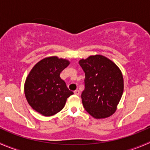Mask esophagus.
<instances>
[{
    "instance_id": "obj_1",
    "label": "esophagus",
    "mask_w": 150,
    "mask_h": 150,
    "mask_svg": "<svg viewBox=\"0 0 150 150\" xmlns=\"http://www.w3.org/2000/svg\"><path fill=\"white\" fill-rule=\"evenodd\" d=\"M74 93H75V95H79L80 94V91L79 90H75V91H74Z\"/></svg>"
}]
</instances>
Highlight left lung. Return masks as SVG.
Returning <instances> with one entry per match:
<instances>
[{"instance_id": "8db88e82", "label": "left lung", "mask_w": 150, "mask_h": 150, "mask_svg": "<svg viewBox=\"0 0 150 150\" xmlns=\"http://www.w3.org/2000/svg\"><path fill=\"white\" fill-rule=\"evenodd\" d=\"M85 72V89L81 99L85 110L96 119L114 114L123 93L122 74L110 59L92 55L79 61Z\"/></svg>"}]
</instances>
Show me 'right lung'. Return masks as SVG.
<instances>
[{"instance_id":"add662e5","label":"right lung","mask_w":150,"mask_h":150,"mask_svg":"<svg viewBox=\"0 0 150 150\" xmlns=\"http://www.w3.org/2000/svg\"><path fill=\"white\" fill-rule=\"evenodd\" d=\"M69 64L66 59L56 56L39 61L28 74L25 94L30 107L43 116H51L64 108L73 92L67 87L60 73Z\"/></svg>"}]
</instances>
